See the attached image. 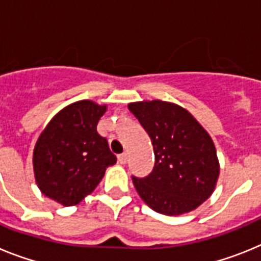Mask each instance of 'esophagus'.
Listing matches in <instances>:
<instances>
[{"label":"esophagus","instance_id":"obj_1","mask_svg":"<svg viewBox=\"0 0 261 261\" xmlns=\"http://www.w3.org/2000/svg\"><path fill=\"white\" fill-rule=\"evenodd\" d=\"M117 159H119V162L121 163V165H125V163L128 162V154H126V153L120 154V155L117 156Z\"/></svg>","mask_w":261,"mask_h":261}]
</instances>
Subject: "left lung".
I'll use <instances>...</instances> for the list:
<instances>
[{
    "instance_id": "left-lung-1",
    "label": "left lung",
    "mask_w": 261,
    "mask_h": 261,
    "mask_svg": "<svg viewBox=\"0 0 261 261\" xmlns=\"http://www.w3.org/2000/svg\"><path fill=\"white\" fill-rule=\"evenodd\" d=\"M150 136L155 163L151 174L133 176L145 204L156 213L180 216L199 208L220 176L216 146L204 126L181 106L163 100L128 105Z\"/></svg>"
}]
</instances>
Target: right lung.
<instances>
[{
    "mask_svg": "<svg viewBox=\"0 0 261 261\" xmlns=\"http://www.w3.org/2000/svg\"><path fill=\"white\" fill-rule=\"evenodd\" d=\"M107 105L78 100L59 111L40 133L32 155L34 175L44 196L64 206L80 204L96 188L106 168L116 163L96 132Z\"/></svg>",
    "mask_w": 261,
    "mask_h": 261,
    "instance_id": "right-lung-1",
    "label": "right lung"
}]
</instances>
